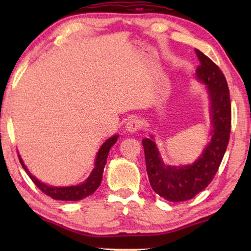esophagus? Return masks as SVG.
Masks as SVG:
<instances>
[{
  "label": "esophagus",
  "mask_w": 251,
  "mask_h": 251,
  "mask_svg": "<svg viewBox=\"0 0 251 251\" xmlns=\"http://www.w3.org/2000/svg\"><path fill=\"white\" fill-rule=\"evenodd\" d=\"M126 131L127 133H136L139 128H141V121L137 120V118H131L126 124Z\"/></svg>",
  "instance_id": "34e87169"
}]
</instances>
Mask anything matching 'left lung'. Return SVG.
<instances>
[{
  "label": "left lung",
  "mask_w": 251,
  "mask_h": 251,
  "mask_svg": "<svg viewBox=\"0 0 251 251\" xmlns=\"http://www.w3.org/2000/svg\"><path fill=\"white\" fill-rule=\"evenodd\" d=\"M201 65L196 77L207 86L210 104L211 139L192 165L172 166L161 159L154 137L143 139L146 171L151 188L169 201L194 198L210 184L227 150L231 128V104L226 77L211 59L195 50Z\"/></svg>",
  "instance_id": "left-lung-1"
}]
</instances>
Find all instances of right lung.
<instances>
[{
    "label": "right lung",
    "instance_id": "obj_1",
    "mask_svg": "<svg viewBox=\"0 0 251 251\" xmlns=\"http://www.w3.org/2000/svg\"><path fill=\"white\" fill-rule=\"evenodd\" d=\"M117 138H118V135H114L112 137H109L107 141L100 146V151L96 155L95 167L92 171L91 175L88 176L87 179L84 182H82V184L76 185V186L54 187V186L46 185L44 182L40 181L37 178L34 177L32 174L29 173V171L27 169V167L25 166L24 161L22 158H21L20 155H19V159H20L21 165H22L24 171L27 173L29 178H31L34 184L39 187L44 194H46L50 197H52L53 199H56V201H80V199H84L87 196H90V195H92L97 188H99V186L101 182V178H103L104 167L106 165V160H107L109 150L112 148L114 144L117 142Z\"/></svg>",
    "mask_w": 251,
    "mask_h": 251
}]
</instances>
